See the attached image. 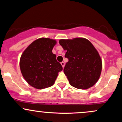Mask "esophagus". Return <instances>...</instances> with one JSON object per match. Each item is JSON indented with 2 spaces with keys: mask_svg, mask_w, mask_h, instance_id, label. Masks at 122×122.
Listing matches in <instances>:
<instances>
[{
  "mask_svg": "<svg viewBox=\"0 0 122 122\" xmlns=\"http://www.w3.org/2000/svg\"><path fill=\"white\" fill-rule=\"evenodd\" d=\"M61 65H62V68H64V66H65V63H64V62H61Z\"/></svg>",
  "mask_w": 122,
  "mask_h": 122,
  "instance_id": "obj_1",
  "label": "esophagus"
}]
</instances>
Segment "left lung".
I'll use <instances>...</instances> for the list:
<instances>
[{
	"label": "left lung",
	"instance_id": "obj_1",
	"mask_svg": "<svg viewBox=\"0 0 122 122\" xmlns=\"http://www.w3.org/2000/svg\"><path fill=\"white\" fill-rule=\"evenodd\" d=\"M60 45L66 50L65 57L69 60L64 68L70 84L86 89L93 86L100 76L102 61L100 55L90 41L83 38L60 40Z\"/></svg>",
	"mask_w": 122,
	"mask_h": 122
}]
</instances>
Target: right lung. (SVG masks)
I'll return each mask as SVG.
<instances>
[{"label": "right lung", "instance_id": "add662e5", "mask_svg": "<svg viewBox=\"0 0 122 122\" xmlns=\"http://www.w3.org/2000/svg\"><path fill=\"white\" fill-rule=\"evenodd\" d=\"M56 41L41 38L33 42L20 57V69L27 83L37 89L52 86L62 66L52 53Z\"/></svg>", "mask_w": 122, "mask_h": 122}]
</instances>
